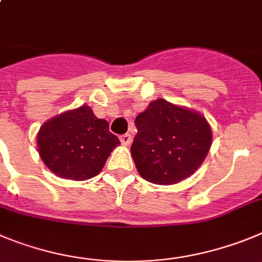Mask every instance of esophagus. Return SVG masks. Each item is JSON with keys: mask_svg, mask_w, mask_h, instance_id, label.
Listing matches in <instances>:
<instances>
[{"mask_svg": "<svg viewBox=\"0 0 262 262\" xmlns=\"http://www.w3.org/2000/svg\"><path fill=\"white\" fill-rule=\"evenodd\" d=\"M120 141H121V143L124 146H128L132 143V136L130 134H122V136H120Z\"/></svg>", "mask_w": 262, "mask_h": 262, "instance_id": "esophagus-1", "label": "esophagus"}]
</instances>
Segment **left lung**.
<instances>
[{"label":"left lung","mask_w":262,"mask_h":262,"mask_svg":"<svg viewBox=\"0 0 262 262\" xmlns=\"http://www.w3.org/2000/svg\"><path fill=\"white\" fill-rule=\"evenodd\" d=\"M130 146L137 169L145 180L171 185L194 173L211 146V129L204 116L158 99L136 117Z\"/></svg>","instance_id":"8db88e82"}]
</instances>
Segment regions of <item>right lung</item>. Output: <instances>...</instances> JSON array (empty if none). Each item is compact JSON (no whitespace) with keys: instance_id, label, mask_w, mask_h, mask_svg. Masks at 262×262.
I'll return each instance as SVG.
<instances>
[{"instance_id":"add662e5","label":"right lung","mask_w":262,"mask_h":262,"mask_svg":"<svg viewBox=\"0 0 262 262\" xmlns=\"http://www.w3.org/2000/svg\"><path fill=\"white\" fill-rule=\"evenodd\" d=\"M120 145L104 119L87 105L49 120L37 134V150L46 166L70 180H87L102 171L111 151Z\"/></svg>"}]
</instances>
